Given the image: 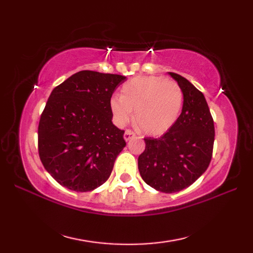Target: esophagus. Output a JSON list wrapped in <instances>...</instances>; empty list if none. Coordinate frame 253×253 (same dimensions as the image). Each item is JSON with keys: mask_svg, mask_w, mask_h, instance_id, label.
I'll return each mask as SVG.
<instances>
[{"mask_svg": "<svg viewBox=\"0 0 253 253\" xmlns=\"http://www.w3.org/2000/svg\"><path fill=\"white\" fill-rule=\"evenodd\" d=\"M135 137H136V133L133 132L132 130H130V129H126L125 133H124V139H125L126 141H129V140H131L132 138H135Z\"/></svg>", "mask_w": 253, "mask_h": 253, "instance_id": "esophagus-1", "label": "esophagus"}]
</instances>
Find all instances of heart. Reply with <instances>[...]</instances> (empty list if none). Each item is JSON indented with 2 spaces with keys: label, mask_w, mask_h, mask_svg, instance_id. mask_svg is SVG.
I'll return each instance as SVG.
<instances>
[{
  "label": "heart",
  "mask_w": 253,
  "mask_h": 253,
  "mask_svg": "<svg viewBox=\"0 0 253 253\" xmlns=\"http://www.w3.org/2000/svg\"><path fill=\"white\" fill-rule=\"evenodd\" d=\"M184 104V92L174 80L139 76L123 84L122 95H113L110 109L115 123L124 126L133 120L143 133L160 136L173 127Z\"/></svg>",
  "instance_id": "obj_1"
}]
</instances>
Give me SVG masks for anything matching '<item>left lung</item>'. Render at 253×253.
Here are the masks:
<instances>
[{
  "instance_id": "8db88e82",
  "label": "left lung",
  "mask_w": 253,
  "mask_h": 253,
  "mask_svg": "<svg viewBox=\"0 0 253 253\" xmlns=\"http://www.w3.org/2000/svg\"><path fill=\"white\" fill-rule=\"evenodd\" d=\"M184 92V104L175 125L160 138H144L146 149L138 169L146 184L173 193L192 185L211 162L214 122L203 93L178 74L169 73Z\"/></svg>"
}]
</instances>
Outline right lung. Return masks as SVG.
Returning a JSON list of instances; mask_svg holds the SVG:
<instances>
[{"instance_id":"obj_1","label":"right lung","mask_w":253,"mask_h":253,"mask_svg":"<svg viewBox=\"0 0 253 253\" xmlns=\"http://www.w3.org/2000/svg\"><path fill=\"white\" fill-rule=\"evenodd\" d=\"M125 76L82 71L53 89L38 127V151L58 184L91 191L109 178L125 148L124 130L112 123L110 100Z\"/></svg>"}]
</instances>
